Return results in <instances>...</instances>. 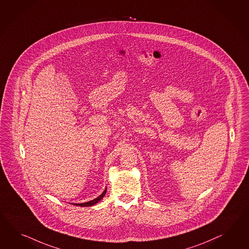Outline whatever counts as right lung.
I'll use <instances>...</instances> for the list:
<instances>
[{
	"label": "right lung",
	"mask_w": 249,
	"mask_h": 249,
	"mask_svg": "<svg viewBox=\"0 0 249 249\" xmlns=\"http://www.w3.org/2000/svg\"><path fill=\"white\" fill-rule=\"evenodd\" d=\"M106 192H107V189H105L103 194H101V195H100L99 197H97V198H95L94 200H90V201H88V202H85V203H76V204H74V205H77V206L81 207L92 206V205H94V204H96L97 202H99V200H101L103 199V197H104V195L106 194Z\"/></svg>",
	"instance_id": "1"
}]
</instances>
